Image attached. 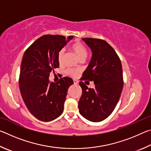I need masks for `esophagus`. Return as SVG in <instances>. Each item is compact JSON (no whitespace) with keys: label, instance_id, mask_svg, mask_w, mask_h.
I'll list each match as a JSON object with an SVG mask.
<instances>
[{"label":"esophagus","instance_id":"1","mask_svg":"<svg viewBox=\"0 0 151 151\" xmlns=\"http://www.w3.org/2000/svg\"><path fill=\"white\" fill-rule=\"evenodd\" d=\"M78 81H76V80H74V85H78Z\"/></svg>","mask_w":151,"mask_h":151}]
</instances>
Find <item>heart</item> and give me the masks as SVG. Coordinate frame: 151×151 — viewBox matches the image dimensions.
<instances>
[{
    "instance_id": "1",
    "label": "heart",
    "mask_w": 151,
    "mask_h": 151,
    "mask_svg": "<svg viewBox=\"0 0 151 151\" xmlns=\"http://www.w3.org/2000/svg\"><path fill=\"white\" fill-rule=\"evenodd\" d=\"M71 48H72L73 50L75 52L76 55L77 56V57L78 58L79 60L85 59L86 56H87V50H86V47L82 44V43L79 42H76L75 43H74V44L72 45V47H71ZM63 55H64V50L62 49L59 51V52H58V60L59 63L62 62ZM66 74H68V75L73 76H75L77 75V72L75 70L71 69V68L66 70Z\"/></svg>"
}]
</instances>
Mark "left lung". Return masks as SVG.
<instances>
[{"mask_svg":"<svg viewBox=\"0 0 151 151\" xmlns=\"http://www.w3.org/2000/svg\"><path fill=\"white\" fill-rule=\"evenodd\" d=\"M83 40L92 51V58L81 81H94V88L79 83L83 93L78 101L79 112L92 122H101L114 111L123 88L121 60L105 40L85 38Z\"/></svg>","mask_w":151,"mask_h":151,"instance_id":"left-lung-1","label":"left lung"}]
</instances>
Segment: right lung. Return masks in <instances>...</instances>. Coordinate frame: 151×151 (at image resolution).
Masks as SVG:
<instances>
[{
  "label": "right lung",
  "mask_w": 151,
  "mask_h": 151,
  "mask_svg": "<svg viewBox=\"0 0 151 151\" xmlns=\"http://www.w3.org/2000/svg\"><path fill=\"white\" fill-rule=\"evenodd\" d=\"M73 37L43 35L27 48L22 57L20 94L28 110L40 121H53L63 112L68 88L74 82L69 77H63L54 83L50 82L49 75L59 66V51Z\"/></svg>",
  "instance_id": "1"
}]
</instances>
